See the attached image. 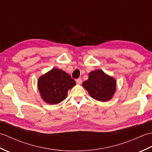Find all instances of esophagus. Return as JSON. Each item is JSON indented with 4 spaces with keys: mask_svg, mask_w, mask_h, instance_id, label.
<instances>
[{
    "mask_svg": "<svg viewBox=\"0 0 152 152\" xmlns=\"http://www.w3.org/2000/svg\"><path fill=\"white\" fill-rule=\"evenodd\" d=\"M76 83H78V84H81L82 83V78H78V79H77V80H76Z\"/></svg>",
    "mask_w": 152,
    "mask_h": 152,
    "instance_id": "1",
    "label": "esophagus"
}]
</instances>
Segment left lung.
<instances>
[{
  "mask_svg": "<svg viewBox=\"0 0 152 152\" xmlns=\"http://www.w3.org/2000/svg\"><path fill=\"white\" fill-rule=\"evenodd\" d=\"M82 86L93 99L106 102L110 100L114 95L116 81L112 76L100 69L89 72L88 80L83 82Z\"/></svg>",
  "mask_w": 152,
  "mask_h": 152,
  "instance_id": "obj_1",
  "label": "left lung"
}]
</instances>
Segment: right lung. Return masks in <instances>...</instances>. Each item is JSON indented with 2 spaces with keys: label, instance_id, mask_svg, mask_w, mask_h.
<instances>
[{
  "label": "right lung",
  "instance_id": "obj_1",
  "mask_svg": "<svg viewBox=\"0 0 152 152\" xmlns=\"http://www.w3.org/2000/svg\"><path fill=\"white\" fill-rule=\"evenodd\" d=\"M76 85L69 74L53 68L38 80V89L41 98L50 104H57L66 99L68 91Z\"/></svg>",
  "mask_w": 152,
  "mask_h": 152
}]
</instances>
